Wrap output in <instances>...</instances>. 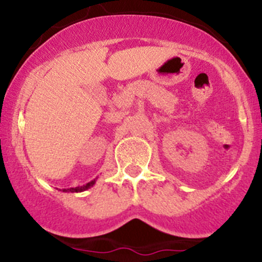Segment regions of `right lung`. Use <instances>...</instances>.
Masks as SVG:
<instances>
[{
  "label": "right lung",
  "instance_id": "obj_1",
  "mask_svg": "<svg viewBox=\"0 0 262 262\" xmlns=\"http://www.w3.org/2000/svg\"><path fill=\"white\" fill-rule=\"evenodd\" d=\"M95 182H96V180H92V181L87 182V184L83 185V186L71 187V189H63V191H64V192H81V191H84V190H87V189H90L91 186H94Z\"/></svg>",
  "mask_w": 262,
  "mask_h": 262
}]
</instances>
